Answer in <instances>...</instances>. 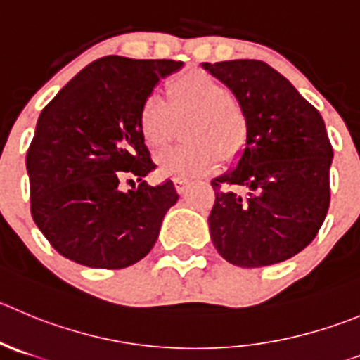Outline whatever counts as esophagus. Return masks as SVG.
<instances>
[{"label": "esophagus", "mask_w": 360, "mask_h": 360, "mask_svg": "<svg viewBox=\"0 0 360 360\" xmlns=\"http://www.w3.org/2000/svg\"><path fill=\"white\" fill-rule=\"evenodd\" d=\"M191 187L189 180H184V178H176L174 180V189H176L178 194H184Z\"/></svg>", "instance_id": "34e87169"}]
</instances>
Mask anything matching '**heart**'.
Instances as JSON below:
<instances>
[{"label": "heart", "mask_w": 360, "mask_h": 360, "mask_svg": "<svg viewBox=\"0 0 360 360\" xmlns=\"http://www.w3.org/2000/svg\"><path fill=\"white\" fill-rule=\"evenodd\" d=\"M164 98L152 91L141 102L138 131L148 148H162L173 132V118L189 116L182 127L184 145L159 153L157 171L164 178H194L214 169L219 157L231 160L245 148L249 118L228 88L205 72L178 75Z\"/></svg>", "instance_id": "b5f03b06"}]
</instances>
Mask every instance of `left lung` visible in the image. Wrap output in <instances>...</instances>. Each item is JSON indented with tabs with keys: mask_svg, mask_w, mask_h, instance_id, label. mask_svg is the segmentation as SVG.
<instances>
[{
	"mask_svg": "<svg viewBox=\"0 0 360 360\" xmlns=\"http://www.w3.org/2000/svg\"><path fill=\"white\" fill-rule=\"evenodd\" d=\"M249 118L237 162L212 180L215 249L242 269L292 258L316 237L330 203L332 146L323 118L285 75L258 60L201 63Z\"/></svg>",
	"mask_w": 360,
	"mask_h": 360,
	"instance_id": "left-lung-1",
	"label": "left lung"
}]
</instances>
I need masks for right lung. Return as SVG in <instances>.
I'll list each match as a JSON object with an SVG mask.
<instances>
[{"mask_svg": "<svg viewBox=\"0 0 360 360\" xmlns=\"http://www.w3.org/2000/svg\"><path fill=\"white\" fill-rule=\"evenodd\" d=\"M182 67L174 60L98 58L40 112L26 157L32 215L61 256L91 269H125L152 251L178 194L171 180L146 184L155 164L138 112L159 81ZM123 177L140 184L123 191Z\"/></svg>", "mask_w": 360, "mask_h": 360, "instance_id": "obj_1", "label": "right lung"}]
</instances>
